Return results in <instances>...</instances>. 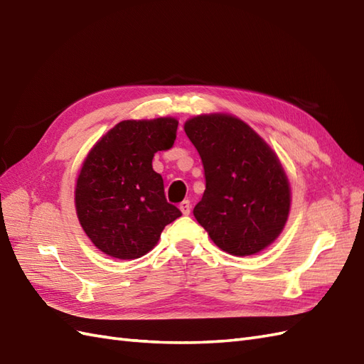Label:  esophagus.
I'll list each match as a JSON object with an SVG mask.
<instances>
[{"mask_svg": "<svg viewBox=\"0 0 364 364\" xmlns=\"http://www.w3.org/2000/svg\"><path fill=\"white\" fill-rule=\"evenodd\" d=\"M180 210H181L183 215H189V213H191V201L184 200L183 203H180Z\"/></svg>", "mask_w": 364, "mask_h": 364, "instance_id": "34e87169", "label": "esophagus"}]
</instances>
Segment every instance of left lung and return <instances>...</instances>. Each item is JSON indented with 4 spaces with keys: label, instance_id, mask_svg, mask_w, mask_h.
<instances>
[{
    "label": "left lung",
    "instance_id": "obj_1",
    "mask_svg": "<svg viewBox=\"0 0 364 364\" xmlns=\"http://www.w3.org/2000/svg\"><path fill=\"white\" fill-rule=\"evenodd\" d=\"M184 132L204 167L206 191L193 215L210 240L237 257L271 246L291 210V186L271 146L229 114L193 117Z\"/></svg>",
    "mask_w": 364,
    "mask_h": 364
}]
</instances>
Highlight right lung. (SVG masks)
Returning a JSON list of instances; mask_svg holds the SVG:
<instances>
[{"mask_svg":"<svg viewBox=\"0 0 364 364\" xmlns=\"http://www.w3.org/2000/svg\"><path fill=\"white\" fill-rule=\"evenodd\" d=\"M172 117L124 119L102 135L82 161L75 186L80 225L101 252L134 259L152 250L163 229L181 217L164 197L154 155L173 146Z\"/></svg>","mask_w":364,"mask_h":364,"instance_id":"add662e5","label":"right lung"}]
</instances>
